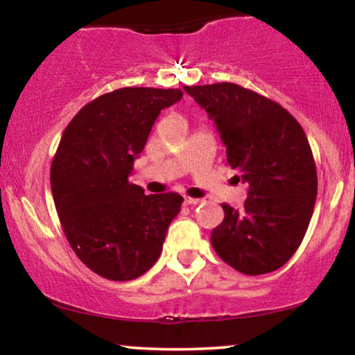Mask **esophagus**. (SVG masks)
I'll list each match as a JSON object with an SVG mask.
<instances>
[{
	"label": "esophagus",
	"mask_w": 355,
	"mask_h": 355,
	"mask_svg": "<svg viewBox=\"0 0 355 355\" xmlns=\"http://www.w3.org/2000/svg\"><path fill=\"white\" fill-rule=\"evenodd\" d=\"M202 200L200 198H191V197H183V203H185V205H198V203H200Z\"/></svg>",
	"instance_id": "esophagus-1"
}]
</instances>
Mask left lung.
I'll return each instance as SVG.
<instances>
[{
    "mask_svg": "<svg viewBox=\"0 0 355 355\" xmlns=\"http://www.w3.org/2000/svg\"><path fill=\"white\" fill-rule=\"evenodd\" d=\"M183 89L214 120L227 162L248 183L242 210L222 203L225 217L211 247L245 275L277 270L299 248L315 205L317 170L302 126L279 103L235 83Z\"/></svg>",
    "mask_w": 355,
    "mask_h": 355,
    "instance_id": "left-lung-1",
    "label": "left lung"
}]
</instances>
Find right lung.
Listing matches in <instances>:
<instances>
[{
  "label": "right lung",
  "instance_id": "right-lung-1",
  "mask_svg": "<svg viewBox=\"0 0 355 355\" xmlns=\"http://www.w3.org/2000/svg\"><path fill=\"white\" fill-rule=\"evenodd\" d=\"M182 96L178 88H120L85 105L64 128L51 164L53 200L75 254L105 279L144 275L180 211V195H145L128 177L155 120Z\"/></svg>",
  "mask_w": 355,
  "mask_h": 355
}]
</instances>
